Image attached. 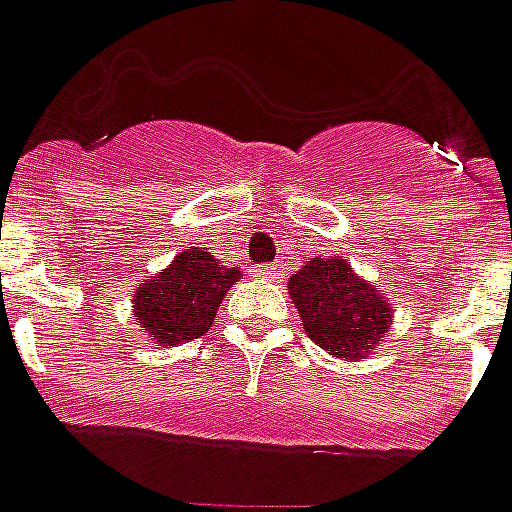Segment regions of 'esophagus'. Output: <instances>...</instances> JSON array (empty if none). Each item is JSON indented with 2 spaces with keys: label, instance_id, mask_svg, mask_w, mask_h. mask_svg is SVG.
Listing matches in <instances>:
<instances>
[{
  "label": "esophagus",
  "instance_id": "esophagus-1",
  "mask_svg": "<svg viewBox=\"0 0 512 512\" xmlns=\"http://www.w3.org/2000/svg\"><path fill=\"white\" fill-rule=\"evenodd\" d=\"M252 271H255V277H260V280H280L282 277L280 263H260V266H255Z\"/></svg>",
  "mask_w": 512,
  "mask_h": 512
}]
</instances>
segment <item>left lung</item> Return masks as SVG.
I'll use <instances>...</instances> for the list:
<instances>
[{
    "label": "left lung",
    "mask_w": 512,
    "mask_h": 512,
    "mask_svg": "<svg viewBox=\"0 0 512 512\" xmlns=\"http://www.w3.org/2000/svg\"><path fill=\"white\" fill-rule=\"evenodd\" d=\"M288 293L307 338L338 357H366L391 324V305L341 257H310Z\"/></svg>",
    "instance_id": "8db88e82"
}]
</instances>
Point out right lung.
<instances>
[{
	"label": "right lung",
	"mask_w": 512,
	"mask_h": 512,
	"mask_svg": "<svg viewBox=\"0 0 512 512\" xmlns=\"http://www.w3.org/2000/svg\"><path fill=\"white\" fill-rule=\"evenodd\" d=\"M238 280V268L221 266L196 246L185 249L166 271L135 291V318L163 346L194 341L210 330L224 293Z\"/></svg>",
	"instance_id": "right-lung-1"
}]
</instances>
